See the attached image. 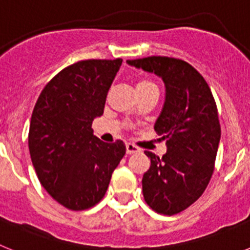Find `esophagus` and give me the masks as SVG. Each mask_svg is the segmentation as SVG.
I'll return each instance as SVG.
<instances>
[{"label": "esophagus", "instance_id": "obj_1", "mask_svg": "<svg viewBox=\"0 0 250 250\" xmlns=\"http://www.w3.org/2000/svg\"><path fill=\"white\" fill-rule=\"evenodd\" d=\"M140 151V147L136 146V145L131 144V143H127L126 144V154H135V152Z\"/></svg>", "mask_w": 250, "mask_h": 250}]
</instances>
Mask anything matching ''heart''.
Listing matches in <instances>:
<instances>
[{
  "instance_id": "heart-1",
  "label": "heart",
  "mask_w": 250,
  "mask_h": 250,
  "mask_svg": "<svg viewBox=\"0 0 250 250\" xmlns=\"http://www.w3.org/2000/svg\"><path fill=\"white\" fill-rule=\"evenodd\" d=\"M149 83H150L149 80H140L138 83V86H141V85H149Z\"/></svg>"
}]
</instances>
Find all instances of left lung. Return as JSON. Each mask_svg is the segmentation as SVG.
Here are the masks:
<instances>
[{"label":"left lung","instance_id":"obj_1","mask_svg":"<svg viewBox=\"0 0 250 250\" xmlns=\"http://www.w3.org/2000/svg\"><path fill=\"white\" fill-rule=\"evenodd\" d=\"M127 63L156 74L167 87L154 129L167 150L161 158L145 151L151 164L141 183L152 210L174 215L199 199L213 175L220 140L215 100L204 77L184 60L149 56Z\"/></svg>","mask_w":250,"mask_h":250}]
</instances>
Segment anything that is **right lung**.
<instances>
[{
	"mask_svg": "<svg viewBox=\"0 0 250 250\" xmlns=\"http://www.w3.org/2000/svg\"><path fill=\"white\" fill-rule=\"evenodd\" d=\"M121 63L91 59L67 66L48 81L32 111L28 147L37 178L70 210H86L103 199L126 152L124 141L104 143L91 129Z\"/></svg>",
	"mask_w": 250,
	"mask_h": 250,
	"instance_id": "1",
	"label": "right lung"
}]
</instances>
